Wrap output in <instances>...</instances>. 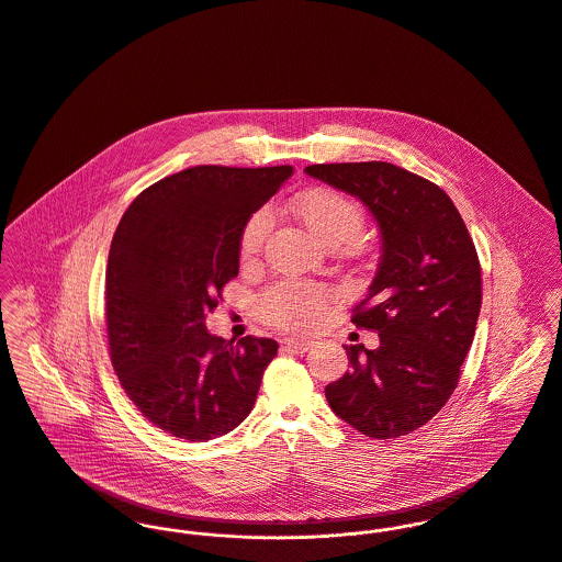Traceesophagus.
<instances>
[{
    "label": "esophagus",
    "instance_id": "obj_1",
    "mask_svg": "<svg viewBox=\"0 0 562 562\" xmlns=\"http://www.w3.org/2000/svg\"><path fill=\"white\" fill-rule=\"evenodd\" d=\"M282 345L293 353H306L312 349V340H300V338H284Z\"/></svg>",
    "mask_w": 562,
    "mask_h": 562
}]
</instances>
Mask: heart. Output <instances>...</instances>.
<instances>
[{
  "label": "heart",
  "instance_id": "1",
  "mask_svg": "<svg viewBox=\"0 0 562 562\" xmlns=\"http://www.w3.org/2000/svg\"><path fill=\"white\" fill-rule=\"evenodd\" d=\"M293 213L308 228L312 237L325 248H340L360 241L364 231V211L349 198L331 189H311L293 200ZM271 217L267 211H256L241 231V258L250 260L269 233ZM331 291L314 282H280L260 300V314L286 329H312L325 316L331 302Z\"/></svg>",
  "mask_w": 562,
  "mask_h": 562
}]
</instances>
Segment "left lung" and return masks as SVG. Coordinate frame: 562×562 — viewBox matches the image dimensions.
<instances>
[{"mask_svg":"<svg viewBox=\"0 0 562 562\" xmlns=\"http://www.w3.org/2000/svg\"><path fill=\"white\" fill-rule=\"evenodd\" d=\"M308 177L358 198L381 256L353 323L379 347L345 345L351 371L325 385L331 412L362 436H407L427 425L459 381L481 312V265L452 200L385 161L318 164Z\"/></svg>","mask_w":562,"mask_h":562,"instance_id":"8db88e82","label":"left lung"}]
</instances>
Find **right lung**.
<instances>
[{"label": "right lung", "instance_id": "1", "mask_svg": "<svg viewBox=\"0 0 562 562\" xmlns=\"http://www.w3.org/2000/svg\"><path fill=\"white\" fill-rule=\"evenodd\" d=\"M291 166H195L142 191L110 248L105 316L114 371L159 429L189 441L226 436L256 403L278 353L271 338L231 345L206 329L239 273L241 231Z\"/></svg>", "mask_w": 562, "mask_h": 562}]
</instances>
